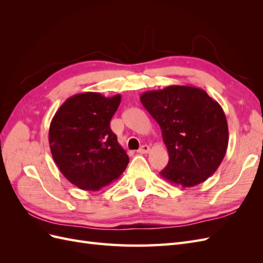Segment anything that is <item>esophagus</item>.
<instances>
[{"instance_id": "obj_1", "label": "esophagus", "mask_w": 263, "mask_h": 263, "mask_svg": "<svg viewBox=\"0 0 263 263\" xmlns=\"http://www.w3.org/2000/svg\"><path fill=\"white\" fill-rule=\"evenodd\" d=\"M149 151H150V147H149L148 145H144V146H141V147L139 148L138 153H139V154H148Z\"/></svg>"}]
</instances>
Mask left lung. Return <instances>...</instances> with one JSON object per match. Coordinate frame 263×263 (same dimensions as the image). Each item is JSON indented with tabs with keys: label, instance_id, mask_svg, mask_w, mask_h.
<instances>
[{
	"label": "left lung",
	"instance_id": "1",
	"mask_svg": "<svg viewBox=\"0 0 263 263\" xmlns=\"http://www.w3.org/2000/svg\"><path fill=\"white\" fill-rule=\"evenodd\" d=\"M159 124L168 149L160 176L183 187L195 186L217 170L228 146V125L218 103L200 87L170 85L140 95Z\"/></svg>",
	"mask_w": 263,
	"mask_h": 263
}]
</instances>
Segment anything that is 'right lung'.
<instances>
[{
    "label": "right lung",
    "instance_id": "add662e5",
    "mask_svg": "<svg viewBox=\"0 0 263 263\" xmlns=\"http://www.w3.org/2000/svg\"><path fill=\"white\" fill-rule=\"evenodd\" d=\"M121 99L119 94L112 98L97 92L76 94L52 118V158L65 178L79 189L99 191L121 177L129 162L109 126Z\"/></svg>",
    "mask_w": 263,
    "mask_h": 263
}]
</instances>
